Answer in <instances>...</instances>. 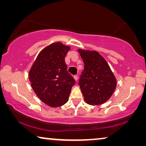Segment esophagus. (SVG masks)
I'll return each mask as SVG.
<instances>
[{
    "label": "esophagus",
    "instance_id": "esophagus-1",
    "mask_svg": "<svg viewBox=\"0 0 146 146\" xmlns=\"http://www.w3.org/2000/svg\"><path fill=\"white\" fill-rule=\"evenodd\" d=\"M74 80L76 81L78 80V77L77 75H74Z\"/></svg>",
    "mask_w": 146,
    "mask_h": 146
}]
</instances>
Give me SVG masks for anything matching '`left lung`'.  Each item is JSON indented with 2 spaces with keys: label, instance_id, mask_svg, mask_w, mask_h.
<instances>
[{
  "label": "left lung",
  "instance_id": "1",
  "mask_svg": "<svg viewBox=\"0 0 146 146\" xmlns=\"http://www.w3.org/2000/svg\"><path fill=\"white\" fill-rule=\"evenodd\" d=\"M84 63L78 84L86 102L100 105L106 102L115 90L116 80L105 59L96 51L78 50Z\"/></svg>",
  "mask_w": 146,
  "mask_h": 146
}]
</instances>
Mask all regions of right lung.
Returning a JSON list of instances; mask_svg holds the SVG:
<instances>
[{
	"instance_id": "right-lung-1",
	"label": "right lung",
	"mask_w": 146,
	"mask_h": 146,
	"mask_svg": "<svg viewBox=\"0 0 146 146\" xmlns=\"http://www.w3.org/2000/svg\"><path fill=\"white\" fill-rule=\"evenodd\" d=\"M69 46L53 43L38 56L29 72L31 86L38 97L50 107L67 102L76 81L67 70L64 58Z\"/></svg>"
}]
</instances>
